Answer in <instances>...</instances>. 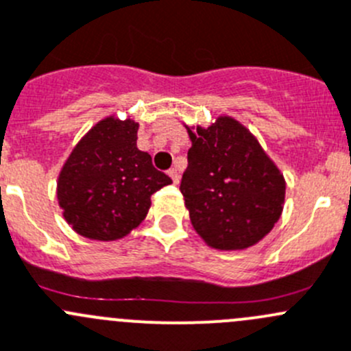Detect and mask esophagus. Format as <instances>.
<instances>
[{
    "label": "esophagus",
    "instance_id": "1",
    "mask_svg": "<svg viewBox=\"0 0 351 351\" xmlns=\"http://www.w3.org/2000/svg\"><path fill=\"white\" fill-rule=\"evenodd\" d=\"M169 176H171V180H173V182H175V183H178L180 182V173H178V169H176V168H171V169H169Z\"/></svg>",
    "mask_w": 351,
    "mask_h": 351
}]
</instances>
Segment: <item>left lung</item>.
<instances>
[{
    "label": "left lung",
    "mask_w": 351,
    "mask_h": 351,
    "mask_svg": "<svg viewBox=\"0 0 351 351\" xmlns=\"http://www.w3.org/2000/svg\"><path fill=\"white\" fill-rule=\"evenodd\" d=\"M189 135L192 147L180 190L195 231L219 250L257 243L283 210L280 169L254 135L228 117L207 130L189 128Z\"/></svg>",
    "instance_id": "obj_1"
}]
</instances>
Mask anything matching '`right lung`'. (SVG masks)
I'll return each mask as SVG.
<instances>
[{
	"mask_svg": "<svg viewBox=\"0 0 351 351\" xmlns=\"http://www.w3.org/2000/svg\"><path fill=\"white\" fill-rule=\"evenodd\" d=\"M138 125L132 120L99 121L71 151L58 180L64 219L78 234L118 240L142 223L151 195L171 178L137 149Z\"/></svg>",
	"mask_w": 351,
	"mask_h": 351,
	"instance_id": "obj_1",
	"label": "right lung"
}]
</instances>
